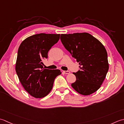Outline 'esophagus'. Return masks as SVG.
Masks as SVG:
<instances>
[{
	"label": "esophagus",
	"instance_id": "34e87169",
	"mask_svg": "<svg viewBox=\"0 0 124 124\" xmlns=\"http://www.w3.org/2000/svg\"><path fill=\"white\" fill-rule=\"evenodd\" d=\"M63 73L66 74H69L70 73V72L69 71V70H64V71H63Z\"/></svg>",
	"mask_w": 124,
	"mask_h": 124
}]
</instances>
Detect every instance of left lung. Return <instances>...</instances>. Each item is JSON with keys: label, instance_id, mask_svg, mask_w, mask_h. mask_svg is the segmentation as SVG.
Here are the masks:
<instances>
[{"label": "left lung", "instance_id": "obj_1", "mask_svg": "<svg viewBox=\"0 0 124 124\" xmlns=\"http://www.w3.org/2000/svg\"><path fill=\"white\" fill-rule=\"evenodd\" d=\"M65 49L79 63L80 70L72 87L82 95H89L99 89L108 70L107 50L102 43L87 32L61 34Z\"/></svg>", "mask_w": 124, "mask_h": 124}]
</instances>
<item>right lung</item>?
<instances>
[{"label": "right lung", "mask_w": 124, "mask_h": 124, "mask_svg": "<svg viewBox=\"0 0 124 124\" xmlns=\"http://www.w3.org/2000/svg\"><path fill=\"white\" fill-rule=\"evenodd\" d=\"M60 34L41 33L32 35L20 44L17 52L16 70L24 89L35 98L49 94L55 78L61 74L59 70L43 69L42 60L60 39Z\"/></svg>", "instance_id": "add662e5"}]
</instances>
